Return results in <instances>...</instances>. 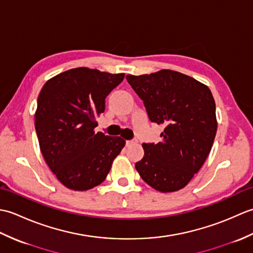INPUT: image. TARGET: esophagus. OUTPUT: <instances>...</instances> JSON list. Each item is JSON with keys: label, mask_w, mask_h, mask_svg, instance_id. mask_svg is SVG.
<instances>
[{"label": "esophagus", "mask_w": 253, "mask_h": 253, "mask_svg": "<svg viewBox=\"0 0 253 253\" xmlns=\"http://www.w3.org/2000/svg\"><path fill=\"white\" fill-rule=\"evenodd\" d=\"M138 142V140L136 138H133V139H131V140H127L126 141V146H131V144H135V143H137Z\"/></svg>", "instance_id": "obj_1"}]
</instances>
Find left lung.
Masks as SVG:
<instances>
[{
    "label": "left lung",
    "instance_id": "left-lung-1",
    "mask_svg": "<svg viewBox=\"0 0 253 253\" xmlns=\"http://www.w3.org/2000/svg\"><path fill=\"white\" fill-rule=\"evenodd\" d=\"M126 79L143 101L149 120L165 126L162 141L142 144L144 155L136 169L155 190H179L201 169L213 146L217 123L211 91L169 69Z\"/></svg>",
    "mask_w": 253,
    "mask_h": 253
}]
</instances>
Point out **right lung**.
Segmentation results:
<instances>
[{
	"mask_svg": "<svg viewBox=\"0 0 253 253\" xmlns=\"http://www.w3.org/2000/svg\"><path fill=\"white\" fill-rule=\"evenodd\" d=\"M124 77L79 67L56 75L40 91L35 127L41 153L69 189L89 190L103 182L125 146L121 137L94 131L106 96Z\"/></svg>",
	"mask_w": 253,
	"mask_h": 253,
	"instance_id": "obj_1",
	"label": "right lung"
}]
</instances>
